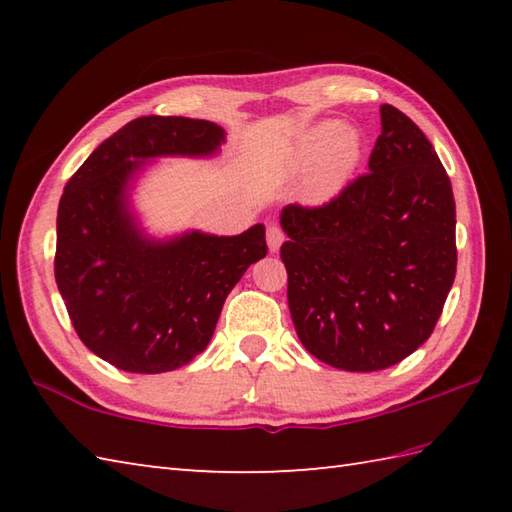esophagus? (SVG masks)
Here are the masks:
<instances>
[{
  "label": "esophagus",
  "instance_id": "1",
  "mask_svg": "<svg viewBox=\"0 0 512 512\" xmlns=\"http://www.w3.org/2000/svg\"><path fill=\"white\" fill-rule=\"evenodd\" d=\"M266 242H268V248H270V253H277L279 250V246L284 244V231H281L279 226H268V231H266Z\"/></svg>",
  "mask_w": 512,
  "mask_h": 512
}]
</instances>
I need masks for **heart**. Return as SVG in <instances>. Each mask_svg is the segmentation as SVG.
<instances>
[{
  "label": "heart",
  "instance_id": "1",
  "mask_svg": "<svg viewBox=\"0 0 512 512\" xmlns=\"http://www.w3.org/2000/svg\"><path fill=\"white\" fill-rule=\"evenodd\" d=\"M363 154L365 143L356 127L325 121L301 134L292 149L290 169L295 173L308 169L303 182L306 202L328 204L352 182Z\"/></svg>",
  "mask_w": 512,
  "mask_h": 512
}]
</instances>
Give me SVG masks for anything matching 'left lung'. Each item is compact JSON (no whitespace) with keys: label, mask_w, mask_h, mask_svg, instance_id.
Listing matches in <instances>:
<instances>
[{"label":"left lung","mask_w":512,"mask_h":512,"mask_svg":"<svg viewBox=\"0 0 512 512\" xmlns=\"http://www.w3.org/2000/svg\"><path fill=\"white\" fill-rule=\"evenodd\" d=\"M369 173L339 198L281 209L288 306L303 347L345 372H378L429 339L455 279L451 180L420 127L380 105Z\"/></svg>","instance_id":"obj_1"}]
</instances>
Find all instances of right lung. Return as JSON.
I'll return each mask as SVG.
<instances>
[{
    "instance_id": "right-lung-1",
    "label": "right lung",
    "mask_w": 512,
    "mask_h": 512,
    "mask_svg": "<svg viewBox=\"0 0 512 512\" xmlns=\"http://www.w3.org/2000/svg\"><path fill=\"white\" fill-rule=\"evenodd\" d=\"M226 132L211 121L143 116L96 147L59 202L54 277L79 339L134 374L191 363L215 332L228 292L266 257L264 224L239 235L140 226L132 189L156 158H211Z\"/></svg>"
}]
</instances>
